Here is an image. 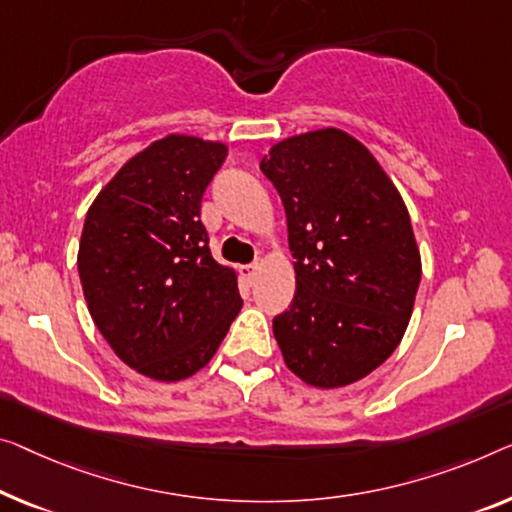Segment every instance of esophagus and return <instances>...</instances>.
<instances>
[{
	"mask_svg": "<svg viewBox=\"0 0 512 512\" xmlns=\"http://www.w3.org/2000/svg\"><path fill=\"white\" fill-rule=\"evenodd\" d=\"M257 271H259V262H253V264L241 266V276L246 278L248 282H255V278H257Z\"/></svg>",
	"mask_w": 512,
	"mask_h": 512,
	"instance_id": "obj_1",
	"label": "esophagus"
}]
</instances>
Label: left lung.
I'll return each mask as SVG.
<instances>
[{
    "mask_svg": "<svg viewBox=\"0 0 512 512\" xmlns=\"http://www.w3.org/2000/svg\"><path fill=\"white\" fill-rule=\"evenodd\" d=\"M287 213L296 292L273 317L287 368L335 388L370 375L400 345L421 282L402 197L352 135L326 128L262 160Z\"/></svg>",
    "mask_w": 512,
    "mask_h": 512,
    "instance_id": "8db88e82",
    "label": "left lung"
}]
</instances>
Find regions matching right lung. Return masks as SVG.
Segmentation results:
<instances>
[{
	"instance_id": "add662e5",
	"label": "right lung",
	"mask_w": 512,
	"mask_h": 512,
	"mask_svg": "<svg viewBox=\"0 0 512 512\" xmlns=\"http://www.w3.org/2000/svg\"><path fill=\"white\" fill-rule=\"evenodd\" d=\"M225 156L218 142L165 137L128 160L87 213L78 271L91 319L151 379L204 368L241 310L234 271L213 259L200 220Z\"/></svg>"
}]
</instances>
